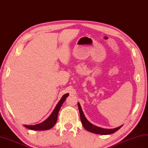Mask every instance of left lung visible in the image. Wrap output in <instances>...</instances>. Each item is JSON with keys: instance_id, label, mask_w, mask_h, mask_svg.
<instances>
[{"instance_id": "left-lung-1", "label": "left lung", "mask_w": 148, "mask_h": 148, "mask_svg": "<svg viewBox=\"0 0 148 148\" xmlns=\"http://www.w3.org/2000/svg\"><path fill=\"white\" fill-rule=\"evenodd\" d=\"M78 108H79V113H80V117H81V121L82 123V124L83 127H84L87 131H90L91 132H93V133H96L98 134H103V135H106V134H111L114 133V132H116L117 130H119V129L122 127L119 126L118 127H116L114 129H111V130H108V129H103L101 127H97L94 125L90 123H89L86 118V117L84 114V113L82 112V110L81 107V105L78 103Z\"/></svg>"}]
</instances>
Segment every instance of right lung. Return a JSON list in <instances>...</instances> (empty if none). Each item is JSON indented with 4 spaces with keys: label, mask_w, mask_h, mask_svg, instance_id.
Here are the masks:
<instances>
[{
    "label": "right lung",
    "mask_w": 148,
    "mask_h": 148,
    "mask_svg": "<svg viewBox=\"0 0 148 148\" xmlns=\"http://www.w3.org/2000/svg\"><path fill=\"white\" fill-rule=\"evenodd\" d=\"M69 96V94H66L62 97L61 99H60L59 103L57 104L54 110L53 111L51 116H49L48 118L45 120L44 122L41 123L39 124L34 125V126H27L25 125V127H27L29 130H36V131H42V130H47L52 127L54 126L55 124L57 122V119H58V113L60 110V107L62 106L63 103L66 99V97Z\"/></svg>",
    "instance_id": "obj_1"
}]
</instances>
